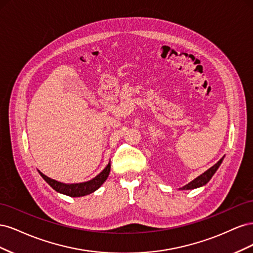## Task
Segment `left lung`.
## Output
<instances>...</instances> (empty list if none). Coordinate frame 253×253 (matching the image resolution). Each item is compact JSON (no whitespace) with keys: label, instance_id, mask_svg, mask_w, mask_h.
<instances>
[{"label":"left lung","instance_id":"1","mask_svg":"<svg viewBox=\"0 0 253 253\" xmlns=\"http://www.w3.org/2000/svg\"><path fill=\"white\" fill-rule=\"evenodd\" d=\"M223 159H224V157L220 158L215 165H214L213 167L210 168V169H208L206 172H204L202 175L198 176V177H196V178L193 179L192 181H190V182L188 183V185L183 186V187L181 188V190H192V189H196V188H200V187L205 186L206 183L208 182V181L212 178V176L214 175V173H215V172L217 171V169L219 168L220 164L223 163Z\"/></svg>","mask_w":253,"mask_h":253}]
</instances>
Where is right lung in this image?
Returning <instances> with one entry per match:
<instances>
[{"mask_svg": "<svg viewBox=\"0 0 253 253\" xmlns=\"http://www.w3.org/2000/svg\"><path fill=\"white\" fill-rule=\"evenodd\" d=\"M110 171H111V163H109L108 166L103 169V171L99 173L93 179L85 182H79V183L60 182L47 177L46 175H44L40 171L39 173L43 177V179L46 181L53 190H56L57 192L65 194L71 197H80V196H85L93 193L97 189L100 188L102 183L106 180V178H108Z\"/></svg>", "mask_w": 253, "mask_h": 253, "instance_id": "obj_1", "label": "right lung"}]
</instances>
